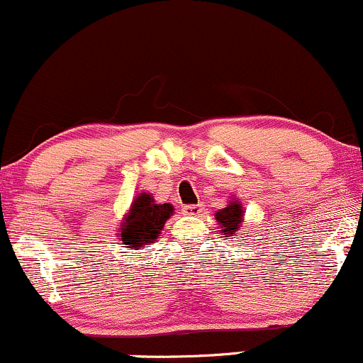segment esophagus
Instances as JSON below:
<instances>
[{
    "mask_svg": "<svg viewBox=\"0 0 363 363\" xmlns=\"http://www.w3.org/2000/svg\"><path fill=\"white\" fill-rule=\"evenodd\" d=\"M183 214H186V216H199V214L202 213V204H186L183 206Z\"/></svg>",
    "mask_w": 363,
    "mask_h": 363,
    "instance_id": "obj_1",
    "label": "esophagus"
}]
</instances>
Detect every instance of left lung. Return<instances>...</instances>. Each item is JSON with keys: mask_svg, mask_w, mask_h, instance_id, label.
I'll return each mask as SVG.
<instances>
[{"mask_svg": "<svg viewBox=\"0 0 363 363\" xmlns=\"http://www.w3.org/2000/svg\"><path fill=\"white\" fill-rule=\"evenodd\" d=\"M242 208H240L239 202L232 201L230 206L225 209H220L216 213V220L220 223V227L223 228L221 233L227 237H232L237 230H240V223H242Z\"/></svg>", "mask_w": 363, "mask_h": 363, "instance_id": "8db88e82", "label": "left lung"}]
</instances>
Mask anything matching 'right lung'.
I'll return each mask as SVG.
<instances>
[{"label":"right lung","mask_w":363,"mask_h":363,"mask_svg":"<svg viewBox=\"0 0 363 363\" xmlns=\"http://www.w3.org/2000/svg\"><path fill=\"white\" fill-rule=\"evenodd\" d=\"M173 214L171 204H155L149 194H140L131 204V211L121 228V239L126 247H143L154 242Z\"/></svg>","instance_id":"add662e5"}]
</instances>
